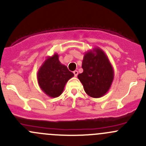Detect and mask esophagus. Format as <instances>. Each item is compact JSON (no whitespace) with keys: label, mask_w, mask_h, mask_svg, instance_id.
Here are the masks:
<instances>
[{"label":"esophagus","mask_w":146,"mask_h":146,"mask_svg":"<svg viewBox=\"0 0 146 146\" xmlns=\"http://www.w3.org/2000/svg\"><path fill=\"white\" fill-rule=\"evenodd\" d=\"M73 73H74V76L76 77L78 75V70H75V71H73Z\"/></svg>","instance_id":"esophagus-1"}]
</instances>
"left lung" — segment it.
Segmentation results:
<instances>
[{
    "mask_svg": "<svg viewBox=\"0 0 146 146\" xmlns=\"http://www.w3.org/2000/svg\"><path fill=\"white\" fill-rule=\"evenodd\" d=\"M83 72L78 78L85 92L91 98H99L109 91L114 71L108 56L99 47L85 53L82 63Z\"/></svg>",
    "mask_w": 146,
    "mask_h": 146,
    "instance_id": "obj_1",
    "label": "left lung"
}]
</instances>
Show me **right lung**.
I'll list each match as a JSON object with an SVG mask.
<instances>
[{"instance_id": "add662e5", "label": "right lung", "mask_w": 146, "mask_h": 146, "mask_svg": "<svg viewBox=\"0 0 146 146\" xmlns=\"http://www.w3.org/2000/svg\"><path fill=\"white\" fill-rule=\"evenodd\" d=\"M74 76L58 60V54L47 56L37 72V81L41 90L48 97L57 98L62 94L66 82Z\"/></svg>"}]
</instances>
